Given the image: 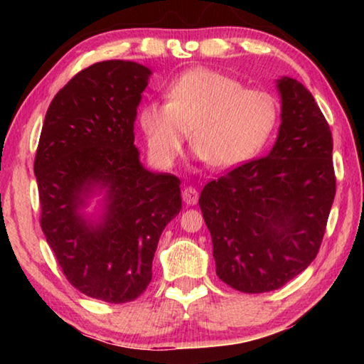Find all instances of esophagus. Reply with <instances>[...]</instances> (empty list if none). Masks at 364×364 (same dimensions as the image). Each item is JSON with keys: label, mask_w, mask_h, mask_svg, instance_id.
Segmentation results:
<instances>
[{"label": "esophagus", "mask_w": 364, "mask_h": 364, "mask_svg": "<svg viewBox=\"0 0 364 364\" xmlns=\"http://www.w3.org/2000/svg\"><path fill=\"white\" fill-rule=\"evenodd\" d=\"M181 196H183L184 204H188V205L197 204V199H199V193H197V189L196 188H191V186L184 188Z\"/></svg>", "instance_id": "obj_1"}]
</instances>
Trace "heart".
<instances>
[{"label":"heart","mask_w":364,"mask_h":364,"mask_svg":"<svg viewBox=\"0 0 364 364\" xmlns=\"http://www.w3.org/2000/svg\"><path fill=\"white\" fill-rule=\"evenodd\" d=\"M165 100L138 110L147 151L160 167L173 165L188 133L196 159L217 170L236 168L257 156L278 123L273 96L210 69L184 72L165 90Z\"/></svg>","instance_id":"b5f03b06"}]
</instances>
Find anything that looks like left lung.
Returning <instances> with one entry per match:
<instances>
[{
    "label": "left lung",
    "mask_w": 364,
    "mask_h": 364,
    "mask_svg": "<svg viewBox=\"0 0 364 364\" xmlns=\"http://www.w3.org/2000/svg\"><path fill=\"white\" fill-rule=\"evenodd\" d=\"M281 125L267 157L200 191L218 278L236 291H276L306 269L321 245L336 196L332 134L315 97L276 80Z\"/></svg>",
    "instance_id": "8db88e82"
}]
</instances>
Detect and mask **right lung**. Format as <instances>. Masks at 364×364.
Segmentation results:
<instances>
[{
  "label": "right lung",
  "instance_id": "obj_1",
  "mask_svg": "<svg viewBox=\"0 0 364 364\" xmlns=\"http://www.w3.org/2000/svg\"><path fill=\"white\" fill-rule=\"evenodd\" d=\"M151 75L133 60L78 72L49 104L35 157L49 247L73 287L109 304L146 291L160 234L181 210L180 180L147 170L134 146Z\"/></svg>",
  "mask_w": 364,
  "mask_h": 364
}]
</instances>
